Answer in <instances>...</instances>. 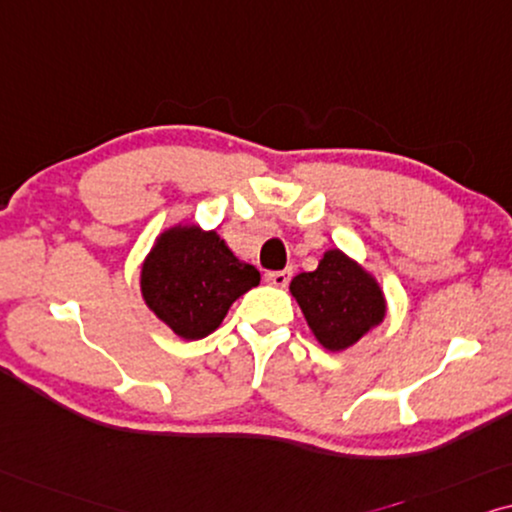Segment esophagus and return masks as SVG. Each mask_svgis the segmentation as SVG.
Masks as SVG:
<instances>
[{"mask_svg": "<svg viewBox=\"0 0 512 512\" xmlns=\"http://www.w3.org/2000/svg\"><path fill=\"white\" fill-rule=\"evenodd\" d=\"M267 283L269 285H274V288H285V285L290 283V271L285 269V271H269L267 276Z\"/></svg>", "mask_w": 512, "mask_h": 512, "instance_id": "1", "label": "esophagus"}]
</instances>
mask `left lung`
Segmentation results:
<instances>
[{"mask_svg": "<svg viewBox=\"0 0 512 512\" xmlns=\"http://www.w3.org/2000/svg\"><path fill=\"white\" fill-rule=\"evenodd\" d=\"M297 299L313 337L327 351H344L386 316V299L372 274L342 250H327L316 271L292 278Z\"/></svg>", "mask_w": 512, "mask_h": 512, "instance_id": "obj_1", "label": "left lung"}]
</instances>
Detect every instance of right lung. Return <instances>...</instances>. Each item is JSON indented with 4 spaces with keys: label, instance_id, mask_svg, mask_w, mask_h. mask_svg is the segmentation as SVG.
Listing matches in <instances>:
<instances>
[{
    "label": "right lung",
    "instance_id": "add662e5",
    "mask_svg": "<svg viewBox=\"0 0 512 512\" xmlns=\"http://www.w3.org/2000/svg\"><path fill=\"white\" fill-rule=\"evenodd\" d=\"M255 285L260 271L238 260L217 231L194 224L163 231L140 274L145 304L182 339L208 337Z\"/></svg>",
    "mask_w": 512,
    "mask_h": 512
}]
</instances>
